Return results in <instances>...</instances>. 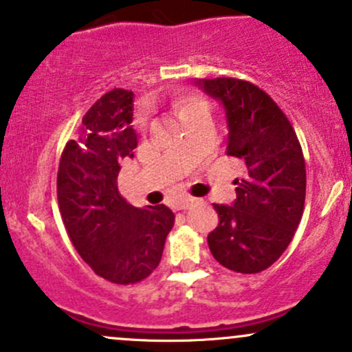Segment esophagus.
<instances>
[{
    "label": "esophagus",
    "mask_w": 352,
    "mask_h": 352,
    "mask_svg": "<svg viewBox=\"0 0 352 352\" xmlns=\"http://www.w3.org/2000/svg\"><path fill=\"white\" fill-rule=\"evenodd\" d=\"M195 199L194 197H186V199H182V201L179 202V209H182V210H186V209H190V207H194V204H195Z\"/></svg>",
    "instance_id": "esophagus-1"
}]
</instances>
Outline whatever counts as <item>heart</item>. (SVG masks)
<instances>
[{
    "mask_svg": "<svg viewBox=\"0 0 352 352\" xmlns=\"http://www.w3.org/2000/svg\"><path fill=\"white\" fill-rule=\"evenodd\" d=\"M173 109H175L177 116L187 123L188 120H192L194 116L202 113H209V106L201 96L190 94V92H184V94L177 96L173 99Z\"/></svg>",
    "mask_w": 352,
    "mask_h": 352,
    "instance_id": "1",
    "label": "heart"
}]
</instances>
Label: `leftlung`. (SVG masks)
<instances>
[{
  "label": "left lung",
  "mask_w": 352,
  "mask_h": 352,
  "mask_svg": "<svg viewBox=\"0 0 352 352\" xmlns=\"http://www.w3.org/2000/svg\"><path fill=\"white\" fill-rule=\"evenodd\" d=\"M195 86L221 101L229 129L226 153L246 166L244 179L234 180V204H214L219 224L207 236L209 250L228 270L260 273L282 256L302 219V146L283 111L254 84L217 77Z\"/></svg>",
  "instance_id": "8db88e82"
}]
</instances>
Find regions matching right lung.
I'll return each instance as SVG.
<instances>
[{
  "label": "right lung",
  "mask_w": 352,
  "mask_h": 352,
  "mask_svg": "<svg viewBox=\"0 0 352 352\" xmlns=\"http://www.w3.org/2000/svg\"><path fill=\"white\" fill-rule=\"evenodd\" d=\"M133 92L113 89L84 114L60 157L57 199L67 234L96 275L118 285L145 280L162 260L173 228L168 207L128 204L118 190L123 158H133Z\"/></svg>",
  "instance_id": "1"
}]
</instances>
